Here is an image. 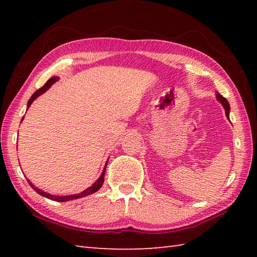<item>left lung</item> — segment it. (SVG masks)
<instances>
[{
    "mask_svg": "<svg viewBox=\"0 0 257 257\" xmlns=\"http://www.w3.org/2000/svg\"><path fill=\"white\" fill-rule=\"evenodd\" d=\"M215 96H216V99L221 102V105L223 106V108H224L226 118H227L228 120H230V103H228V101L226 100V98L221 96V95L219 94V92H216Z\"/></svg>",
    "mask_w": 257,
    "mask_h": 257,
    "instance_id": "obj_1",
    "label": "left lung"
}]
</instances>
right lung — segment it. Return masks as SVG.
<instances>
[{
    "mask_svg": "<svg viewBox=\"0 0 257 257\" xmlns=\"http://www.w3.org/2000/svg\"><path fill=\"white\" fill-rule=\"evenodd\" d=\"M58 79H59V77H57V76H54V77L50 78V79H48V80L46 81V84H45L44 86H43L42 88L36 90V91L34 92V94L32 95V97L30 98L29 101H27V109H29V108L31 107L32 102L34 101L37 97H40L41 95L44 94V92H45L47 89H50L51 86H52L54 83H56V81H57ZM23 118H24V117H23ZM22 120H23V119H22ZM107 163H108V160L106 161V165H105V168H103L102 173L100 174V177L96 180V182L92 183L91 187L87 188L86 190L83 191V192L77 193V194H72V195H54V194H50V193H47V192H44V191H42L41 189H38V188L34 187V185H33V183L30 181L29 179H27V181H29L31 187H32L33 189H34L38 194L45 196V198L51 199V200H53V201H57V202H67V201H70V200H76V199H79V198H84V196H87V195H89V194L95 193L96 191L99 190V189L101 188V185L103 184V178H105V171H106Z\"/></svg>",
    "mask_w": 257,
    "mask_h": 257,
    "instance_id": "right-lung-1",
    "label": "right lung"
}]
</instances>
